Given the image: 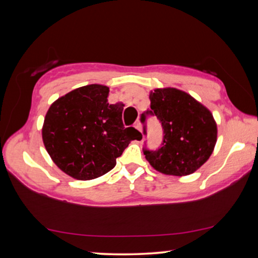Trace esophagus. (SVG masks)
Segmentation results:
<instances>
[{"instance_id": "1", "label": "esophagus", "mask_w": 258, "mask_h": 258, "mask_svg": "<svg viewBox=\"0 0 258 258\" xmlns=\"http://www.w3.org/2000/svg\"><path fill=\"white\" fill-rule=\"evenodd\" d=\"M134 127L137 128V130H139L140 132H141V131H142V126H141V123H140V120H137V121H135Z\"/></svg>"}]
</instances>
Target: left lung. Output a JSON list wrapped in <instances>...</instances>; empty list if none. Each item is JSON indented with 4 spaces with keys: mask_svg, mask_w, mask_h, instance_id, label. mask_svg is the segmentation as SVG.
Instances as JSON below:
<instances>
[{
    "mask_svg": "<svg viewBox=\"0 0 258 258\" xmlns=\"http://www.w3.org/2000/svg\"><path fill=\"white\" fill-rule=\"evenodd\" d=\"M150 109L141 115L156 116L163 128V142L156 150L143 148L147 160L167 175H189L206 163L217 138L213 115L202 103L183 91L157 89L150 93ZM143 133L147 134L146 126Z\"/></svg>",
    "mask_w": 258,
    "mask_h": 258,
    "instance_id": "obj_1",
    "label": "left lung"
}]
</instances>
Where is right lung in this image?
Segmentation results:
<instances>
[{
  "mask_svg": "<svg viewBox=\"0 0 258 258\" xmlns=\"http://www.w3.org/2000/svg\"><path fill=\"white\" fill-rule=\"evenodd\" d=\"M109 87L91 84L59 98L46 112L43 142L61 171L92 180L115 167L139 131L125 127L124 104H109Z\"/></svg>",
  "mask_w": 258,
  "mask_h": 258,
  "instance_id": "obj_1",
  "label": "right lung"
}]
</instances>
